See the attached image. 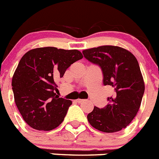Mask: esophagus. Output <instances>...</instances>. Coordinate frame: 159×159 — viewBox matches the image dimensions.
Masks as SVG:
<instances>
[{"label":"esophagus","mask_w":159,"mask_h":159,"mask_svg":"<svg viewBox=\"0 0 159 159\" xmlns=\"http://www.w3.org/2000/svg\"><path fill=\"white\" fill-rule=\"evenodd\" d=\"M84 101H85V100H82V99H78V100H77V102L79 103H83V102H84Z\"/></svg>","instance_id":"esophagus-1"}]
</instances>
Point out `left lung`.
Listing matches in <instances>:
<instances>
[{
  "instance_id": "obj_1",
  "label": "left lung",
  "mask_w": 159,
  "mask_h": 159,
  "mask_svg": "<svg viewBox=\"0 0 159 159\" xmlns=\"http://www.w3.org/2000/svg\"><path fill=\"white\" fill-rule=\"evenodd\" d=\"M89 61L100 66L104 85L115 90L104 108L94 107L87 115L93 128L103 133H115L125 128L136 117L141 104L145 86L137 59L128 50L103 45L83 50Z\"/></svg>"
}]
</instances>
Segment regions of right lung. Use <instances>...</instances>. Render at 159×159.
Here are the masks:
<instances>
[{"label":"right lung","instance_id":"right-lung-1","mask_svg":"<svg viewBox=\"0 0 159 159\" xmlns=\"http://www.w3.org/2000/svg\"><path fill=\"white\" fill-rule=\"evenodd\" d=\"M77 49H31L20 59L11 81L14 99L23 120L37 130L50 131L64 120L72 101L59 98L55 80L82 59Z\"/></svg>","mask_w":159,"mask_h":159}]
</instances>
